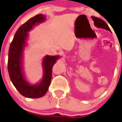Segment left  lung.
Masks as SVG:
<instances>
[{
    "instance_id": "left-lung-1",
    "label": "left lung",
    "mask_w": 122,
    "mask_h": 122,
    "mask_svg": "<svg viewBox=\"0 0 122 122\" xmlns=\"http://www.w3.org/2000/svg\"><path fill=\"white\" fill-rule=\"evenodd\" d=\"M92 19H93V21H94V23L95 25L96 26L98 27V28H103V29H106V30H109L110 32H111V30L109 28V26L107 25L106 23L102 19H100V18H97V17L92 16Z\"/></svg>"
}]
</instances>
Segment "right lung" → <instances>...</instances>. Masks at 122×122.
Returning <instances> with one entry per match:
<instances>
[{"label":"right lung","instance_id":"add662e5","mask_svg":"<svg viewBox=\"0 0 122 122\" xmlns=\"http://www.w3.org/2000/svg\"><path fill=\"white\" fill-rule=\"evenodd\" d=\"M45 19L44 15L39 14L30 18L22 25L17 30L9 46L8 53V70L10 78L13 86L24 97L36 99L44 96L47 92L52 78V67L58 56H46L43 61L44 74L40 84L30 86L23 78L21 67L22 54L28 32L35 24Z\"/></svg>","mask_w":122,"mask_h":122}]
</instances>
